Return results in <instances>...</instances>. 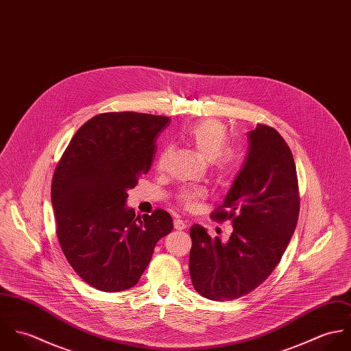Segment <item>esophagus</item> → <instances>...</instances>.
<instances>
[{"label": "esophagus", "instance_id": "obj_1", "mask_svg": "<svg viewBox=\"0 0 351 351\" xmlns=\"http://www.w3.org/2000/svg\"><path fill=\"white\" fill-rule=\"evenodd\" d=\"M174 228L176 230H184V228H186V223L181 219H174Z\"/></svg>", "mask_w": 351, "mask_h": 351}]
</instances>
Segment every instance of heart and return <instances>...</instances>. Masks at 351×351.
<instances>
[{
    "label": "heart",
    "instance_id": "b5f03b06",
    "mask_svg": "<svg viewBox=\"0 0 351 351\" xmlns=\"http://www.w3.org/2000/svg\"><path fill=\"white\" fill-rule=\"evenodd\" d=\"M185 141L196 150L204 160H208L213 173L219 180H227L232 177L241 163L238 152L231 147H224L228 141L227 127L215 119H205L192 124L184 134ZM166 151H163L158 159V165L163 163ZM205 196V191L201 188L184 191L178 201L186 208L192 209L195 202Z\"/></svg>",
    "mask_w": 351,
    "mask_h": 351
}]
</instances>
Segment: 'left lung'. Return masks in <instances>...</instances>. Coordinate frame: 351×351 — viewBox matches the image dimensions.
<instances>
[{"label": "left lung", "instance_id": "obj_1", "mask_svg": "<svg viewBox=\"0 0 351 351\" xmlns=\"http://www.w3.org/2000/svg\"><path fill=\"white\" fill-rule=\"evenodd\" d=\"M247 139L243 167L212 213L217 221L231 220L230 239L210 238L199 224L191 228L192 284L209 300H235L259 287L281 261L299 219L298 173L289 146L265 124Z\"/></svg>", "mask_w": 351, "mask_h": 351}]
</instances>
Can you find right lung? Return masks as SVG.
Masks as SVG:
<instances>
[{
  "label": "right lung",
  "instance_id": "obj_1",
  "mask_svg": "<svg viewBox=\"0 0 351 351\" xmlns=\"http://www.w3.org/2000/svg\"><path fill=\"white\" fill-rule=\"evenodd\" d=\"M166 116L108 112L88 120L56 165L51 201L56 235L74 271L102 292L138 284L156 242L173 230L163 209L135 217L128 189L150 170Z\"/></svg>",
  "mask_w": 351,
  "mask_h": 351
}]
</instances>
